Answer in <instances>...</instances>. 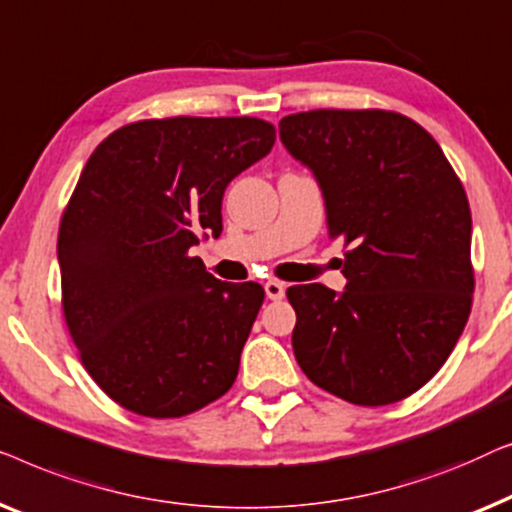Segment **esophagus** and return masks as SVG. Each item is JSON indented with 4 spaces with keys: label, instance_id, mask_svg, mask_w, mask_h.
Instances as JSON below:
<instances>
[{
    "label": "esophagus",
    "instance_id": "34e87169",
    "mask_svg": "<svg viewBox=\"0 0 512 512\" xmlns=\"http://www.w3.org/2000/svg\"><path fill=\"white\" fill-rule=\"evenodd\" d=\"M264 290H266V297L273 299V301H278V299L285 297V283H280V280H276V278L266 280Z\"/></svg>",
    "mask_w": 512,
    "mask_h": 512
}]
</instances>
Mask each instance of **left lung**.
I'll return each instance as SVG.
<instances>
[{
	"label": "left lung",
	"mask_w": 512,
	"mask_h": 512,
	"mask_svg": "<svg viewBox=\"0 0 512 512\" xmlns=\"http://www.w3.org/2000/svg\"><path fill=\"white\" fill-rule=\"evenodd\" d=\"M280 141L313 169L343 294L292 285L294 357L308 380L357 406L427 385L469 320L475 276L464 185L427 129L383 109L285 115Z\"/></svg>",
	"instance_id": "left-lung-1"
}]
</instances>
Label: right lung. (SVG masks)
Listing matches in <instances>:
<instances>
[{
  "label": "right lung",
  "instance_id": "add662e5",
  "mask_svg": "<svg viewBox=\"0 0 512 512\" xmlns=\"http://www.w3.org/2000/svg\"><path fill=\"white\" fill-rule=\"evenodd\" d=\"M259 118L136 120L95 148L57 234L64 322L92 380L143 417H183L234 385L264 301L190 248L220 236L222 194L269 153Z\"/></svg>",
  "mask_w": 512,
  "mask_h": 512
}]
</instances>
